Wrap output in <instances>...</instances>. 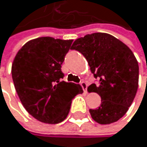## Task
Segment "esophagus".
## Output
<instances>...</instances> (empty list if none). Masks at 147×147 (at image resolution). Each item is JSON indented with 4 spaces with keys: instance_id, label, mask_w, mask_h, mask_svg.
I'll return each mask as SVG.
<instances>
[{
    "instance_id": "34e87169",
    "label": "esophagus",
    "mask_w": 147,
    "mask_h": 147,
    "mask_svg": "<svg viewBox=\"0 0 147 147\" xmlns=\"http://www.w3.org/2000/svg\"><path fill=\"white\" fill-rule=\"evenodd\" d=\"M80 85H81V86H82L84 92L85 93H87V83L85 82V81H82V82L80 83Z\"/></svg>"
}]
</instances>
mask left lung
Segmentation results:
<instances>
[{
    "instance_id": "1",
    "label": "left lung",
    "mask_w": 147,
    "mask_h": 147,
    "mask_svg": "<svg viewBox=\"0 0 147 147\" xmlns=\"http://www.w3.org/2000/svg\"><path fill=\"white\" fill-rule=\"evenodd\" d=\"M73 50L86 59L91 72L99 79L90 90L101 96V106L90 109L94 121L111 124L128 111L138 87V63L131 50L106 33H94L77 39Z\"/></svg>"
}]
</instances>
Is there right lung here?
Listing matches in <instances>:
<instances>
[{
  "mask_svg": "<svg viewBox=\"0 0 147 147\" xmlns=\"http://www.w3.org/2000/svg\"><path fill=\"white\" fill-rule=\"evenodd\" d=\"M73 40L45 36L26 43L11 67L15 89L26 111L37 121L57 124L67 118L71 101L82 87L61 81L64 61Z\"/></svg>",
  "mask_w": 147,
  "mask_h": 147,
  "instance_id": "right-lung-1",
  "label": "right lung"
}]
</instances>
